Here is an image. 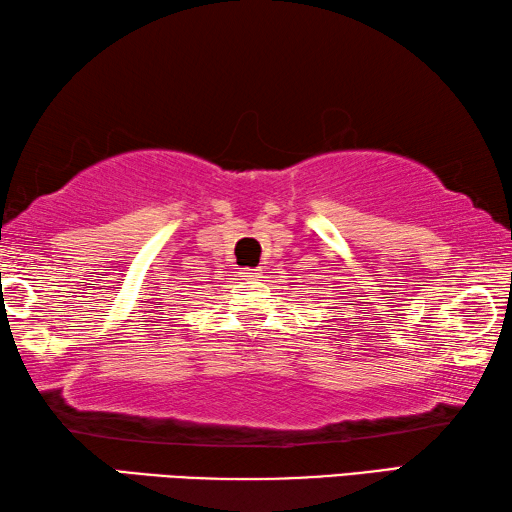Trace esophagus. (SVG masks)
<instances>
[{"label": "esophagus", "instance_id": "obj_1", "mask_svg": "<svg viewBox=\"0 0 512 512\" xmlns=\"http://www.w3.org/2000/svg\"><path fill=\"white\" fill-rule=\"evenodd\" d=\"M244 277L246 280H255V277H259V268H244Z\"/></svg>", "mask_w": 512, "mask_h": 512}]
</instances>
